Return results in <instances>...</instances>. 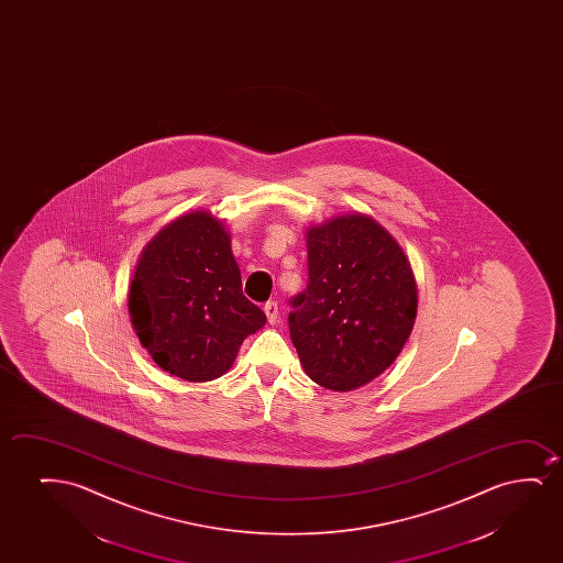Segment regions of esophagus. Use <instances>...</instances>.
<instances>
[{"mask_svg":"<svg viewBox=\"0 0 563 563\" xmlns=\"http://www.w3.org/2000/svg\"><path fill=\"white\" fill-rule=\"evenodd\" d=\"M263 311H265V316H267V321L271 324H275L278 321V306L277 301H267L265 306H263Z\"/></svg>","mask_w":563,"mask_h":563,"instance_id":"34e87169","label":"esophagus"}]
</instances>
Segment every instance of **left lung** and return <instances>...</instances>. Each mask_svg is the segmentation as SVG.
I'll return each mask as SVG.
<instances>
[{
	"instance_id": "obj_1",
	"label": "left lung",
	"mask_w": 563,
	"mask_h": 563,
	"mask_svg": "<svg viewBox=\"0 0 563 563\" xmlns=\"http://www.w3.org/2000/svg\"><path fill=\"white\" fill-rule=\"evenodd\" d=\"M306 240L308 286L290 301V339L311 380L347 393L400 355L416 323V277L373 217H334L309 227Z\"/></svg>"
}]
</instances>
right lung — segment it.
<instances>
[{"label": "right lung", "mask_w": 563, "mask_h": 563, "mask_svg": "<svg viewBox=\"0 0 563 563\" xmlns=\"http://www.w3.org/2000/svg\"><path fill=\"white\" fill-rule=\"evenodd\" d=\"M140 344L163 371L206 383L231 369L267 317L242 294L231 234L209 211L163 227L140 254L129 290Z\"/></svg>", "instance_id": "obj_1"}]
</instances>
